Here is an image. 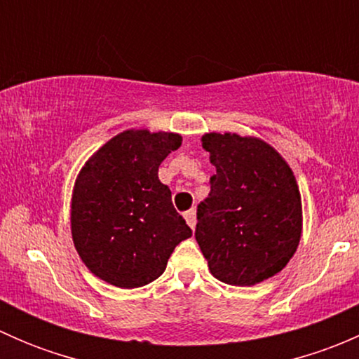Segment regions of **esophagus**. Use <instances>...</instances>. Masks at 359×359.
<instances>
[{
	"label": "esophagus",
	"instance_id": "34e87169",
	"mask_svg": "<svg viewBox=\"0 0 359 359\" xmlns=\"http://www.w3.org/2000/svg\"><path fill=\"white\" fill-rule=\"evenodd\" d=\"M184 217H186V220H187V224H189L191 229L194 231V227H196V210L194 208L187 210V212L184 213Z\"/></svg>",
	"mask_w": 359,
	"mask_h": 359
}]
</instances>
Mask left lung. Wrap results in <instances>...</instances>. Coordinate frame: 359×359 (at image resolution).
<instances>
[{
  "instance_id": "8db88e82",
  "label": "left lung",
  "mask_w": 359,
  "mask_h": 359,
  "mask_svg": "<svg viewBox=\"0 0 359 359\" xmlns=\"http://www.w3.org/2000/svg\"><path fill=\"white\" fill-rule=\"evenodd\" d=\"M203 149L217 173L198 205L196 236L210 273L252 287L280 273L302 233V203L292 168L255 137L206 133Z\"/></svg>"
}]
</instances>
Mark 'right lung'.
I'll use <instances>...</instances> for the list:
<instances>
[{
  "label": "right lung",
  "instance_id": "obj_1",
  "mask_svg": "<svg viewBox=\"0 0 359 359\" xmlns=\"http://www.w3.org/2000/svg\"><path fill=\"white\" fill-rule=\"evenodd\" d=\"M180 144L179 133L126 130L79 172L71 203L72 241L85 266L106 283H151L177 245L193 234L158 179L161 161Z\"/></svg>",
  "mask_w": 359,
  "mask_h": 359
}]
</instances>
